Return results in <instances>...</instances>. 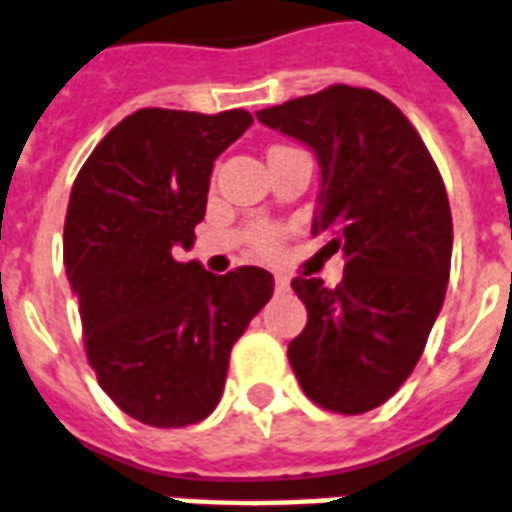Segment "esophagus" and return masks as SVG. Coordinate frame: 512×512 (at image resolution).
I'll return each instance as SVG.
<instances>
[{
    "label": "esophagus",
    "mask_w": 512,
    "mask_h": 512,
    "mask_svg": "<svg viewBox=\"0 0 512 512\" xmlns=\"http://www.w3.org/2000/svg\"><path fill=\"white\" fill-rule=\"evenodd\" d=\"M288 288H291V280H288L286 275H275V291L283 294V291H288Z\"/></svg>",
    "instance_id": "1"
}]
</instances>
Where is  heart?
<instances>
[{
	"instance_id": "obj_1",
	"label": "heart",
	"mask_w": 512,
	"mask_h": 512,
	"mask_svg": "<svg viewBox=\"0 0 512 512\" xmlns=\"http://www.w3.org/2000/svg\"><path fill=\"white\" fill-rule=\"evenodd\" d=\"M253 242H256V248H259L261 253H267V256H270V253L278 251L280 232L278 229H272V226H264V229H259V232H256Z\"/></svg>"
}]
</instances>
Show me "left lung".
Segmentation results:
<instances>
[{"label":"left lung","mask_w":512,"mask_h":512,"mask_svg":"<svg viewBox=\"0 0 512 512\" xmlns=\"http://www.w3.org/2000/svg\"><path fill=\"white\" fill-rule=\"evenodd\" d=\"M305 142L321 167L313 234L343 253L340 286L294 278L307 326L288 361L315 405L359 416L383 405L424 353L451 275L453 221L413 124L370 88L329 86L256 113Z\"/></svg>","instance_id":"obj_1"}]
</instances>
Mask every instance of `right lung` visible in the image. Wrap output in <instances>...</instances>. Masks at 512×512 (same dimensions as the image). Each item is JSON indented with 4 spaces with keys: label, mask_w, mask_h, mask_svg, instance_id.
Wrapping results in <instances>:
<instances>
[{
    "label": "right lung",
    "mask_w": 512,
    "mask_h": 512,
    "mask_svg": "<svg viewBox=\"0 0 512 512\" xmlns=\"http://www.w3.org/2000/svg\"><path fill=\"white\" fill-rule=\"evenodd\" d=\"M251 124L248 110H137L96 145L69 194L64 267L88 364L142 424L210 416L232 345L275 291L261 267L213 275L172 253L194 245L213 161Z\"/></svg>",
    "instance_id": "1"
}]
</instances>
